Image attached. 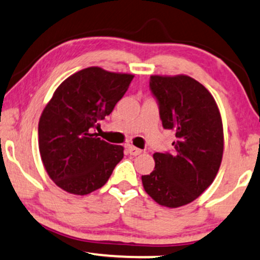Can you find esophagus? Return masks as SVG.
<instances>
[{
    "label": "esophagus",
    "mask_w": 260,
    "mask_h": 260,
    "mask_svg": "<svg viewBox=\"0 0 260 260\" xmlns=\"http://www.w3.org/2000/svg\"><path fill=\"white\" fill-rule=\"evenodd\" d=\"M127 150H128V152L132 154V156H138V154L141 153V150L140 149H138V147L132 146V145L128 146Z\"/></svg>",
    "instance_id": "1"
}]
</instances>
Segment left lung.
I'll list each match as a JSON object with an SVG mask.
<instances>
[{
    "label": "left lung",
    "mask_w": 260,
    "mask_h": 260,
    "mask_svg": "<svg viewBox=\"0 0 260 260\" xmlns=\"http://www.w3.org/2000/svg\"><path fill=\"white\" fill-rule=\"evenodd\" d=\"M164 129L175 132L173 152L153 153L154 169L141 176L159 205L179 208L198 198L215 180L223 156L221 114L212 94L187 75L150 77Z\"/></svg>",
    "instance_id": "obj_1"
}]
</instances>
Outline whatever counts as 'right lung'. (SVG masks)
<instances>
[{
    "label": "right lung",
    "instance_id": "obj_1",
    "mask_svg": "<svg viewBox=\"0 0 260 260\" xmlns=\"http://www.w3.org/2000/svg\"><path fill=\"white\" fill-rule=\"evenodd\" d=\"M134 75L88 67L54 92L38 124L39 152L48 175L66 192L84 196L106 185L123 147L94 137Z\"/></svg>",
    "mask_w": 260,
    "mask_h": 260
}]
</instances>
